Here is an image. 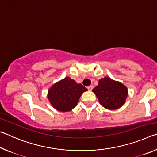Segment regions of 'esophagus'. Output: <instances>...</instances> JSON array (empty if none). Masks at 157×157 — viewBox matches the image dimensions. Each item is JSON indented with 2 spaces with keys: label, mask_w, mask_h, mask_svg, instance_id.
Returning a JSON list of instances; mask_svg holds the SVG:
<instances>
[{
  "label": "esophagus",
  "mask_w": 157,
  "mask_h": 157,
  "mask_svg": "<svg viewBox=\"0 0 157 157\" xmlns=\"http://www.w3.org/2000/svg\"><path fill=\"white\" fill-rule=\"evenodd\" d=\"M87 89H89V91H92V89H94V86H93V85H90V86L87 87Z\"/></svg>",
  "instance_id": "34e87169"
}]
</instances>
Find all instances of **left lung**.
Returning <instances> with one entry per match:
<instances>
[{
    "mask_svg": "<svg viewBox=\"0 0 157 157\" xmlns=\"http://www.w3.org/2000/svg\"><path fill=\"white\" fill-rule=\"evenodd\" d=\"M103 107L114 110L122 107L128 94L127 87L108 77L100 79L98 85L93 89Z\"/></svg>",
    "mask_w": 157,
    "mask_h": 157,
    "instance_id": "left-lung-1",
    "label": "left lung"
}]
</instances>
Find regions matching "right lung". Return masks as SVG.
Listing matches in <instances>:
<instances>
[{
  "label": "right lung",
  "instance_id": "right-lung-1",
  "mask_svg": "<svg viewBox=\"0 0 157 157\" xmlns=\"http://www.w3.org/2000/svg\"><path fill=\"white\" fill-rule=\"evenodd\" d=\"M86 91L82 84H77L75 80L66 77L50 87L48 98L55 109L66 112L76 107L81 95Z\"/></svg>",
  "mask_w": 157,
  "mask_h": 157
}]
</instances>
